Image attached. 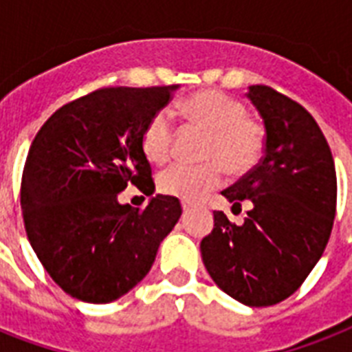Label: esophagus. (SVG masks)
<instances>
[{
	"instance_id": "obj_1",
	"label": "esophagus",
	"mask_w": 352,
	"mask_h": 352,
	"mask_svg": "<svg viewBox=\"0 0 352 352\" xmlns=\"http://www.w3.org/2000/svg\"><path fill=\"white\" fill-rule=\"evenodd\" d=\"M182 210H184V214H188L192 210V204L188 203V201H182Z\"/></svg>"
}]
</instances>
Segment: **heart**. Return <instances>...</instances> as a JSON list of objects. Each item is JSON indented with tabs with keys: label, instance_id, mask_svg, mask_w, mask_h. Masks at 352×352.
Masks as SVG:
<instances>
[{
	"label": "heart",
	"instance_id": "1",
	"mask_svg": "<svg viewBox=\"0 0 352 352\" xmlns=\"http://www.w3.org/2000/svg\"><path fill=\"white\" fill-rule=\"evenodd\" d=\"M181 113L188 120L208 131L204 142V164H175L162 171L159 188L168 195L195 201L214 190L225 179V168L243 173L256 164L263 149V131L246 118V107L239 100L215 89L197 91L181 102ZM173 149V118L168 111L155 113L144 127L142 151L153 164H162Z\"/></svg>",
	"mask_w": 352,
	"mask_h": 352
}]
</instances>
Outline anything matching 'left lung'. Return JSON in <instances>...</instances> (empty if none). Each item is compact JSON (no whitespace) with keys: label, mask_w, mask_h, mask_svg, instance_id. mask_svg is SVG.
<instances>
[{"label":"left lung","mask_w":352,"mask_h":352,"mask_svg":"<svg viewBox=\"0 0 352 352\" xmlns=\"http://www.w3.org/2000/svg\"><path fill=\"white\" fill-rule=\"evenodd\" d=\"M246 98L263 118L261 162L223 190L232 210L250 203L245 223L214 212V230L201 241L210 278L248 307H268L300 289L322 257L336 214V170L327 140L311 113L267 85Z\"/></svg>","instance_id":"left-lung-1"}]
</instances>
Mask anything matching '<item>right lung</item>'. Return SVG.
I'll list each match as a JSON object with an SVG mask.
<instances>
[{
    "label": "right lung",
    "instance_id": "add662e5",
    "mask_svg": "<svg viewBox=\"0 0 352 352\" xmlns=\"http://www.w3.org/2000/svg\"><path fill=\"white\" fill-rule=\"evenodd\" d=\"M177 89H98L60 107L32 140L21 179L25 230L54 283L76 300L127 294L181 217L170 195H151L144 210L118 203L129 184L155 192L142 133Z\"/></svg>",
    "mask_w": 352,
    "mask_h": 352
}]
</instances>
